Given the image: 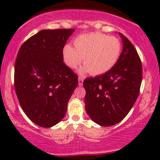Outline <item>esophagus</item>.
I'll return each mask as SVG.
<instances>
[{
    "instance_id": "34e87169",
    "label": "esophagus",
    "mask_w": 160,
    "mask_h": 160,
    "mask_svg": "<svg viewBox=\"0 0 160 160\" xmlns=\"http://www.w3.org/2000/svg\"><path fill=\"white\" fill-rule=\"evenodd\" d=\"M82 83H83V78H78V85L80 86H82Z\"/></svg>"
}]
</instances>
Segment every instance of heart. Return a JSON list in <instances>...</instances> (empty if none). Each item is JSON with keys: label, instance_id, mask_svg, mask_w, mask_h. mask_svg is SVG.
Listing matches in <instances>:
<instances>
[{"label": "heart", "instance_id": "b5f03b06", "mask_svg": "<svg viewBox=\"0 0 160 160\" xmlns=\"http://www.w3.org/2000/svg\"><path fill=\"white\" fill-rule=\"evenodd\" d=\"M74 47L70 44L64 47L65 64L71 68H76L83 58L85 66L80 70V73L90 72L93 76L104 74L113 68L122 51L118 38L100 32L80 34L74 39Z\"/></svg>", "mask_w": 160, "mask_h": 160}]
</instances>
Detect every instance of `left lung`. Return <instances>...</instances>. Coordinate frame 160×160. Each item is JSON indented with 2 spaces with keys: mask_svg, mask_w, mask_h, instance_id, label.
Returning a JSON list of instances; mask_svg holds the SVG:
<instances>
[{
  "mask_svg": "<svg viewBox=\"0 0 160 160\" xmlns=\"http://www.w3.org/2000/svg\"><path fill=\"white\" fill-rule=\"evenodd\" d=\"M122 51L114 67L83 81L85 109L95 123L111 126L122 121L135 104L142 80L141 62L132 43L123 34Z\"/></svg>",
  "mask_w": 160,
  "mask_h": 160,
  "instance_id": "obj_1",
  "label": "left lung"
}]
</instances>
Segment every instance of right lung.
<instances>
[{"label":"right lung","mask_w":160,"mask_h":160,"mask_svg":"<svg viewBox=\"0 0 160 160\" xmlns=\"http://www.w3.org/2000/svg\"><path fill=\"white\" fill-rule=\"evenodd\" d=\"M74 29H46L20 47L14 85L23 111L33 122L49 128L65 117L78 85V75L63 62V48Z\"/></svg>","instance_id":"add662e5"}]
</instances>
